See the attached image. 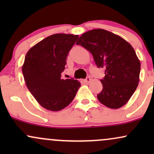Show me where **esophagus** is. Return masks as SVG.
Instances as JSON below:
<instances>
[{
  "mask_svg": "<svg viewBox=\"0 0 154 154\" xmlns=\"http://www.w3.org/2000/svg\"><path fill=\"white\" fill-rule=\"evenodd\" d=\"M91 77H87V78H86L85 79H84V82L85 83H89L90 82H91Z\"/></svg>",
  "mask_w": 154,
  "mask_h": 154,
  "instance_id": "obj_1",
  "label": "esophagus"
}]
</instances>
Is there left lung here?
I'll return each instance as SVG.
<instances>
[{"mask_svg":"<svg viewBox=\"0 0 154 154\" xmlns=\"http://www.w3.org/2000/svg\"><path fill=\"white\" fill-rule=\"evenodd\" d=\"M91 53L97 66L105 69L103 90L97 95L110 109L125 105L138 85L140 62L134 48L119 35L103 29L88 31L76 43Z\"/></svg>","mask_w":154,"mask_h":154,"instance_id":"8db88e82","label":"left lung"}]
</instances>
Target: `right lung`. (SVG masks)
<instances>
[{
    "mask_svg": "<svg viewBox=\"0 0 154 154\" xmlns=\"http://www.w3.org/2000/svg\"><path fill=\"white\" fill-rule=\"evenodd\" d=\"M78 35L54 34L26 53L22 73L29 91L41 106L58 111L69 105L80 87L79 81L61 79L66 57Z\"/></svg>",
    "mask_w": 154,
    "mask_h": 154,
    "instance_id": "1",
    "label": "right lung"
}]
</instances>
